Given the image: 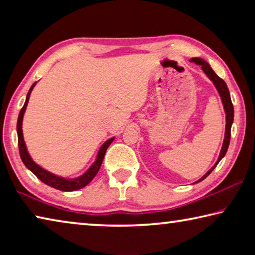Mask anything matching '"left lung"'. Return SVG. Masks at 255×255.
<instances>
[{
    "label": "left lung",
    "mask_w": 255,
    "mask_h": 255,
    "mask_svg": "<svg viewBox=\"0 0 255 255\" xmlns=\"http://www.w3.org/2000/svg\"><path fill=\"white\" fill-rule=\"evenodd\" d=\"M190 62L197 64V65H201L202 71L205 72V74L209 77V79L213 81V83L215 84L216 89H217V91L219 93V96L222 98V101H223V105H224V109H225L226 112V130H225V138H224V143H223V147L221 150V154H219V157H218V161L216 162L215 165L211 167V169L207 172V173L202 176L200 180H198L197 182H200L204 179H206L207 176H208L211 171H213L216 166H217V164L219 163V161L225 156V154L228 149V146H230V140H231V128H232V124H233V120H234V107H233V103L231 100V94L230 91H228V88L225 83V81L223 79H221L216 73L213 71V68L210 67V65L207 62H205L202 58H191L190 59Z\"/></svg>",
    "instance_id": "obj_1"
}]
</instances>
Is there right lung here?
I'll return each instance as SVG.
<instances>
[{
    "label": "right lung",
    "mask_w": 255,
    "mask_h": 255,
    "mask_svg": "<svg viewBox=\"0 0 255 255\" xmlns=\"http://www.w3.org/2000/svg\"><path fill=\"white\" fill-rule=\"evenodd\" d=\"M36 85V83H33L30 88L29 92L27 94V99H25V102L22 107V109L20 110L19 117H18V123H16V131H18V145H19V153H20V157L22 159V162L28 169L32 172V173L39 179L41 182L46 183L47 185H50L55 189L62 190V191H74V190H79L81 188H84L85 185H88L91 181L93 180L94 176L97 175V173L100 170L101 164L103 161V157H105L107 148L109 147V145L112 143V140L115 138H110L108 139L105 144L101 146L100 150H99L98 156H97V161L92 164V166L85 172L83 175H81L80 178L76 179H64L60 178V176L55 175L50 172L46 171L40 167L38 164L34 163L32 161V158L30 157V155L27 150V147H25L24 140H23V133H22V118H23V114L25 111V108H27L29 98H30V93H31L33 86Z\"/></svg>",
    "instance_id": "obj_1"
}]
</instances>
